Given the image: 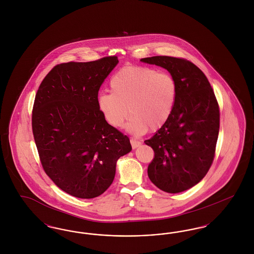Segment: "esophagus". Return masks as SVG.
Wrapping results in <instances>:
<instances>
[{
  "label": "esophagus",
  "mask_w": 254,
  "mask_h": 254,
  "mask_svg": "<svg viewBox=\"0 0 254 254\" xmlns=\"http://www.w3.org/2000/svg\"><path fill=\"white\" fill-rule=\"evenodd\" d=\"M130 144H131L133 149H135V148H137L138 146L141 145V142H139V141H137V140L132 138V139H130Z\"/></svg>",
  "instance_id": "obj_1"
}]
</instances>
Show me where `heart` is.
<instances>
[{"instance_id":"1","label":"heart","mask_w":254,"mask_h":254,"mask_svg":"<svg viewBox=\"0 0 254 254\" xmlns=\"http://www.w3.org/2000/svg\"><path fill=\"white\" fill-rule=\"evenodd\" d=\"M111 93L98 97V109L113 127H121L128 116L127 129L135 135L157 131L170 118L177 99V83L168 72L140 65H127L109 82Z\"/></svg>"}]
</instances>
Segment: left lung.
Segmentation results:
<instances>
[{
    "instance_id": "8db88e82",
    "label": "left lung",
    "mask_w": 254,
    "mask_h": 254,
    "mask_svg": "<svg viewBox=\"0 0 254 254\" xmlns=\"http://www.w3.org/2000/svg\"><path fill=\"white\" fill-rule=\"evenodd\" d=\"M141 61L166 68L177 83L169 121L145 143L154 151L147 168L150 181L163 191L182 192L201 181L212 165L220 127L217 100L193 63L169 56Z\"/></svg>"
}]
</instances>
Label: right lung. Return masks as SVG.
I'll return each instance as SVG.
<instances>
[{
    "label": "right lung",
    "mask_w": 254,
    "mask_h": 254,
    "mask_svg": "<svg viewBox=\"0 0 254 254\" xmlns=\"http://www.w3.org/2000/svg\"><path fill=\"white\" fill-rule=\"evenodd\" d=\"M117 56L55 65L37 91L32 131L41 164L66 193L91 199L112 184L116 162L131 150L127 135L98 109V92Z\"/></svg>",
    "instance_id": "obj_1"
}]
</instances>
